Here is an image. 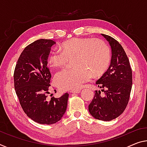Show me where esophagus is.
I'll return each instance as SVG.
<instances>
[{
	"mask_svg": "<svg viewBox=\"0 0 147 147\" xmlns=\"http://www.w3.org/2000/svg\"><path fill=\"white\" fill-rule=\"evenodd\" d=\"M80 92H81L80 90H77L71 91V93H73V94H79Z\"/></svg>",
	"mask_w": 147,
	"mask_h": 147,
	"instance_id": "34e87169",
	"label": "esophagus"
}]
</instances>
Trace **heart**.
<instances>
[{
    "instance_id": "b5f03b06",
    "label": "heart",
    "mask_w": 147,
    "mask_h": 147,
    "mask_svg": "<svg viewBox=\"0 0 147 147\" xmlns=\"http://www.w3.org/2000/svg\"><path fill=\"white\" fill-rule=\"evenodd\" d=\"M61 50H53L48 63L53 68L63 67L73 59L75 68L63 69L55 76V82L62 90H76L82 88L92 76L103 74L111 61V50L108 45L100 39L74 38L64 42Z\"/></svg>"
}]
</instances>
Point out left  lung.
Wrapping results in <instances>:
<instances>
[{"label":"left lung","instance_id":"obj_1","mask_svg":"<svg viewBox=\"0 0 147 147\" xmlns=\"http://www.w3.org/2000/svg\"><path fill=\"white\" fill-rule=\"evenodd\" d=\"M111 47V65L96 84L104 92L95 91L88 110L95 119L111 121L122 115L127 107L132 87V71L124 48L115 38L102 34Z\"/></svg>","mask_w":147,"mask_h":147}]
</instances>
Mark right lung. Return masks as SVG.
I'll use <instances>...</instances> for the list:
<instances>
[{
    "label": "right lung",
    "mask_w": 147,
    "mask_h": 147,
    "mask_svg": "<svg viewBox=\"0 0 147 147\" xmlns=\"http://www.w3.org/2000/svg\"><path fill=\"white\" fill-rule=\"evenodd\" d=\"M55 42L39 39L25 47L13 73L14 88L23 111L41 124H52L61 119L66 111L69 94L59 98H47L51 73L48 58Z\"/></svg>",
    "instance_id": "add662e5"
}]
</instances>
